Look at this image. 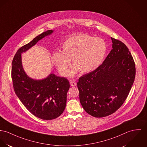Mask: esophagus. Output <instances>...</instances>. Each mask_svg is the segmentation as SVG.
Returning a JSON list of instances; mask_svg holds the SVG:
<instances>
[{
	"label": "esophagus",
	"instance_id": "obj_1",
	"mask_svg": "<svg viewBox=\"0 0 147 147\" xmlns=\"http://www.w3.org/2000/svg\"><path fill=\"white\" fill-rule=\"evenodd\" d=\"M70 85H71V86H73V87H74V86H76L77 85V83H76V82H74V80L71 81L70 83Z\"/></svg>",
	"mask_w": 147,
	"mask_h": 147
}]
</instances>
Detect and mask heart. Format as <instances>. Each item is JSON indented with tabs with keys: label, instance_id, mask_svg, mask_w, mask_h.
Wrapping results in <instances>:
<instances>
[{
	"label": "heart",
	"instance_id": "1",
	"mask_svg": "<svg viewBox=\"0 0 147 147\" xmlns=\"http://www.w3.org/2000/svg\"><path fill=\"white\" fill-rule=\"evenodd\" d=\"M106 45L101 38L87 34H78L67 39L63 44L62 51L53 54V61L63 76H67L71 59L74 67L70 71L74 75L78 70L86 73L98 68L104 59Z\"/></svg>",
	"mask_w": 147,
	"mask_h": 147
}]
</instances>
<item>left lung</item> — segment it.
I'll return each mask as SVG.
<instances>
[{
	"label": "left lung",
	"instance_id": "left-lung-1",
	"mask_svg": "<svg viewBox=\"0 0 147 147\" xmlns=\"http://www.w3.org/2000/svg\"><path fill=\"white\" fill-rule=\"evenodd\" d=\"M111 40L113 49L103 63L77 83L83 108L96 117L111 115L122 106L136 77L135 62L128 48L121 41Z\"/></svg>",
	"mask_w": 147,
	"mask_h": 147
}]
</instances>
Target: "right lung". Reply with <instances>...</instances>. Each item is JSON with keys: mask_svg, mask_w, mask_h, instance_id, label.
Segmentation results:
<instances>
[{"mask_svg": "<svg viewBox=\"0 0 147 147\" xmlns=\"http://www.w3.org/2000/svg\"><path fill=\"white\" fill-rule=\"evenodd\" d=\"M53 32L48 30L43 32L20 48L13 57L11 65V79L16 95L31 113L45 120L55 119L64 111L69 82L67 78L57 77L54 74L40 80L30 78L23 69L21 53Z\"/></svg>", "mask_w": 147, "mask_h": 147, "instance_id": "right-lung-1", "label": "right lung"}]
</instances>
